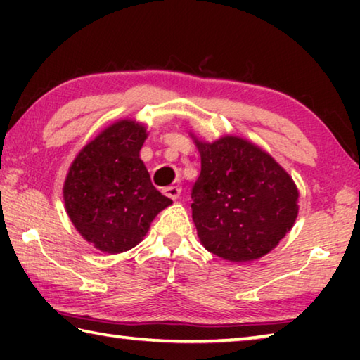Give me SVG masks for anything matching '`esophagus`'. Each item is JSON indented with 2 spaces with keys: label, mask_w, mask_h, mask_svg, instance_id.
<instances>
[{
  "label": "esophagus",
  "mask_w": 360,
  "mask_h": 360,
  "mask_svg": "<svg viewBox=\"0 0 360 360\" xmlns=\"http://www.w3.org/2000/svg\"><path fill=\"white\" fill-rule=\"evenodd\" d=\"M163 193H165L168 198H172V200H178V198H179V195H181V186H172V187H167L165 191H163Z\"/></svg>",
  "instance_id": "esophagus-1"
}]
</instances>
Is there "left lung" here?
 Here are the masks:
<instances>
[{
	"label": "left lung",
	"mask_w": 360,
	"mask_h": 360,
	"mask_svg": "<svg viewBox=\"0 0 360 360\" xmlns=\"http://www.w3.org/2000/svg\"><path fill=\"white\" fill-rule=\"evenodd\" d=\"M202 158L192 188V219L206 251L251 262L278 246L294 227L298 188L268 152L246 138L208 143L191 133Z\"/></svg>",
	"instance_id": "obj_1"
}]
</instances>
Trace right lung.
<instances>
[{"instance_id": "1", "label": "right lung", "mask_w": 360, "mask_h": 360, "mask_svg": "<svg viewBox=\"0 0 360 360\" xmlns=\"http://www.w3.org/2000/svg\"><path fill=\"white\" fill-rule=\"evenodd\" d=\"M148 135L143 122L115 120L79 150L65 178L66 214L101 252L135 248L158 212L173 203L152 186L139 158Z\"/></svg>"}]
</instances>
